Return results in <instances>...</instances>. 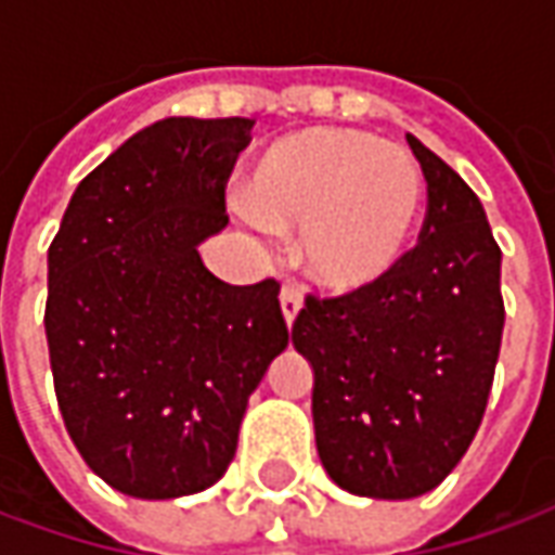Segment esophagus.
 I'll list each match as a JSON object with an SVG mask.
<instances>
[{"mask_svg": "<svg viewBox=\"0 0 555 555\" xmlns=\"http://www.w3.org/2000/svg\"><path fill=\"white\" fill-rule=\"evenodd\" d=\"M279 304H282V318H285V324H294L297 315H300V309H304V297H300V291L294 288V285H285L282 294H279Z\"/></svg>", "mask_w": 555, "mask_h": 555, "instance_id": "obj_1", "label": "esophagus"}]
</instances>
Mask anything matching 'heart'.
Listing matches in <instances>:
<instances>
[{
  "instance_id": "1",
  "label": "heart",
  "mask_w": 555,
  "mask_h": 555,
  "mask_svg": "<svg viewBox=\"0 0 555 555\" xmlns=\"http://www.w3.org/2000/svg\"><path fill=\"white\" fill-rule=\"evenodd\" d=\"M424 207L414 158L366 131L304 129L255 158L243 219L297 237L306 279L327 294H358L397 267Z\"/></svg>"
}]
</instances>
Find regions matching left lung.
Wrapping results in <instances>:
<instances>
[{
    "mask_svg": "<svg viewBox=\"0 0 555 555\" xmlns=\"http://www.w3.org/2000/svg\"><path fill=\"white\" fill-rule=\"evenodd\" d=\"M426 177L421 243L382 282L306 297L291 343L309 360L321 466L366 499L436 490L478 433L505 327L502 251L466 180L409 134Z\"/></svg>",
    "mask_w": 555,
    "mask_h": 555,
    "instance_id": "1",
    "label": "left lung"
}]
</instances>
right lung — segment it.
<instances>
[{
  "mask_svg": "<svg viewBox=\"0 0 555 555\" xmlns=\"http://www.w3.org/2000/svg\"><path fill=\"white\" fill-rule=\"evenodd\" d=\"M251 119L168 116L77 185L48 251L50 370L87 466L134 499L222 478L249 397L288 348L279 285H228L197 246Z\"/></svg>",
  "mask_w": 555,
  "mask_h": 555,
  "instance_id": "right-lung-1",
  "label": "right lung"
}]
</instances>
